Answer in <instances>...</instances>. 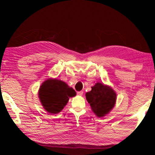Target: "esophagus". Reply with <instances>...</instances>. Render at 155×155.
<instances>
[{
    "mask_svg": "<svg viewBox=\"0 0 155 155\" xmlns=\"http://www.w3.org/2000/svg\"><path fill=\"white\" fill-rule=\"evenodd\" d=\"M77 94L79 96H82L83 94V91H79L77 92Z\"/></svg>",
    "mask_w": 155,
    "mask_h": 155,
    "instance_id": "34e87169",
    "label": "esophagus"
}]
</instances>
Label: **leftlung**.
Wrapping results in <instances>:
<instances>
[{
  "label": "left lung",
  "mask_w": 155,
  "mask_h": 155,
  "mask_svg": "<svg viewBox=\"0 0 155 155\" xmlns=\"http://www.w3.org/2000/svg\"><path fill=\"white\" fill-rule=\"evenodd\" d=\"M85 96L92 110L100 118L109 113L116 100V94L113 89L101 83H96Z\"/></svg>",
  "instance_id": "left-lung-1"
}]
</instances>
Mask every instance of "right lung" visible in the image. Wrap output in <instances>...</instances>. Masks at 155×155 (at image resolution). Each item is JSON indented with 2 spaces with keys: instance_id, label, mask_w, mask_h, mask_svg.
Here are the masks:
<instances>
[{
  "instance_id": "add662e5",
  "label": "right lung",
  "mask_w": 155,
  "mask_h": 155,
  "mask_svg": "<svg viewBox=\"0 0 155 155\" xmlns=\"http://www.w3.org/2000/svg\"><path fill=\"white\" fill-rule=\"evenodd\" d=\"M76 92L66 83L56 79H48L42 83L39 97L44 109L50 114H57L67 105L69 97Z\"/></svg>"
}]
</instances>
